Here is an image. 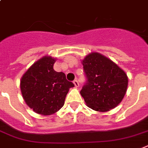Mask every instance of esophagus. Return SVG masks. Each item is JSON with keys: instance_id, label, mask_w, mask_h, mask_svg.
Returning a JSON list of instances; mask_svg holds the SVG:
<instances>
[{"instance_id": "1", "label": "esophagus", "mask_w": 148, "mask_h": 148, "mask_svg": "<svg viewBox=\"0 0 148 148\" xmlns=\"http://www.w3.org/2000/svg\"><path fill=\"white\" fill-rule=\"evenodd\" d=\"M74 84L75 85V87H79V82L77 81V79H75L74 81Z\"/></svg>"}]
</instances>
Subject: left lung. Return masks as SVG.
<instances>
[{"mask_svg":"<svg viewBox=\"0 0 148 148\" xmlns=\"http://www.w3.org/2000/svg\"><path fill=\"white\" fill-rule=\"evenodd\" d=\"M82 64L86 82L80 93L87 106L99 112L109 111L118 106L127 92L126 73L98 53L89 54Z\"/></svg>","mask_w":148,"mask_h":148,"instance_id":"obj_1","label":"left lung"}]
</instances>
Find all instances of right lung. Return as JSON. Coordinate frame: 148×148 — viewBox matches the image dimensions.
Returning a JSON list of instances; mask_svg holds the SVG:
<instances>
[{
	"mask_svg": "<svg viewBox=\"0 0 148 148\" xmlns=\"http://www.w3.org/2000/svg\"><path fill=\"white\" fill-rule=\"evenodd\" d=\"M56 60L44 56L29 68L21 80L23 99L34 112L44 116L55 113L63 107L69 88L74 84L63 72L53 69Z\"/></svg>",
	"mask_w": 148,
	"mask_h": 148,
	"instance_id": "obj_1",
	"label": "right lung"
}]
</instances>
